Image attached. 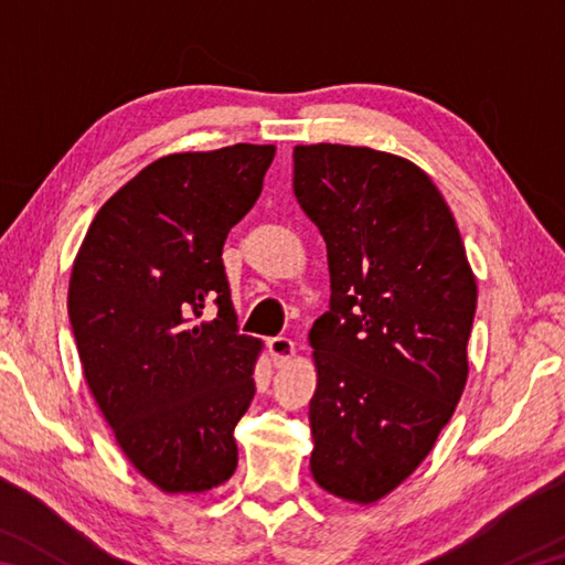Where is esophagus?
I'll list each match as a JSON object with an SVG mask.
<instances>
[{"instance_id":"obj_1","label":"esophagus","mask_w":565,"mask_h":565,"mask_svg":"<svg viewBox=\"0 0 565 565\" xmlns=\"http://www.w3.org/2000/svg\"><path fill=\"white\" fill-rule=\"evenodd\" d=\"M269 354L274 366H286L296 354V344L289 338H271L269 340Z\"/></svg>"}]
</instances>
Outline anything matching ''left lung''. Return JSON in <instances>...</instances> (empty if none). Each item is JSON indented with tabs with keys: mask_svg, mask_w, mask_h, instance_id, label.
Instances as JSON below:
<instances>
[{
	"mask_svg": "<svg viewBox=\"0 0 565 565\" xmlns=\"http://www.w3.org/2000/svg\"><path fill=\"white\" fill-rule=\"evenodd\" d=\"M294 194L328 245L330 310L308 332L310 473L374 505L435 447L461 401L476 276L427 172L401 154L294 148Z\"/></svg>",
	"mask_w": 565,
	"mask_h": 565,
	"instance_id": "left-lung-1",
	"label": "left lung"
}]
</instances>
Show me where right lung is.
I'll return each mask as SVG.
<instances>
[{
	"mask_svg": "<svg viewBox=\"0 0 565 565\" xmlns=\"http://www.w3.org/2000/svg\"><path fill=\"white\" fill-rule=\"evenodd\" d=\"M274 146L150 162L104 203L72 262L67 308L84 381L136 471L167 495L235 473L262 340L237 332L223 245L255 206ZM209 302L220 306L202 320Z\"/></svg>",
	"mask_w": 565,
	"mask_h": 565,
	"instance_id": "add662e5",
	"label": "right lung"
}]
</instances>
